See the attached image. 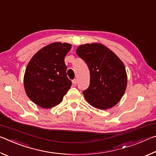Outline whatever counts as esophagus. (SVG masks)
<instances>
[{
    "label": "esophagus",
    "instance_id": "esophagus-1",
    "mask_svg": "<svg viewBox=\"0 0 156 156\" xmlns=\"http://www.w3.org/2000/svg\"><path fill=\"white\" fill-rule=\"evenodd\" d=\"M77 83H78V81L76 79H74V80H72V83H73V84H74V85H76V84H77Z\"/></svg>",
    "mask_w": 156,
    "mask_h": 156
}]
</instances>
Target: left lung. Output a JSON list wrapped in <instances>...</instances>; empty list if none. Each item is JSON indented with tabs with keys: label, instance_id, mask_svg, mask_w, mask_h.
I'll list each match as a JSON object with an SVG mask.
<instances>
[{
	"label": "left lung",
	"instance_id": "1",
	"mask_svg": "<svg viewBox=\"0 0 156 156\" xmlns=\"http://www.w3.org/2000/svg\"><path fill=\"white\" fill-rule=\"evenodd\" d=\"M76 54L85 61L90 72V84L83 92L88 103L100 109L114 107L122 98L127 84L122 60L100 43L82 44Z\"/></svg>",
	"mask_w": 156,
	"mask_h": 156
}]
</instances>
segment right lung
Returning a JSON list of instances; mask_svg holds the SVG:
<instances>
[{
  "label": "right lung",
  "instance_id": "1",
  "mask_svg": "<svg viewBox=\"0 0 156 156\" xmlns=\"http://www.w3.org/2000/svg\"><path fill=\"white\" fill-rule=\"evenodd\" d=\"M71 48L69 43H51L39 50L28 63L24 76L25 92L42 108L60 103L72 86L64 60Z\"/></svg>",
  "mask_w": 156,
  "mask_h": 156
}]
</instances>
